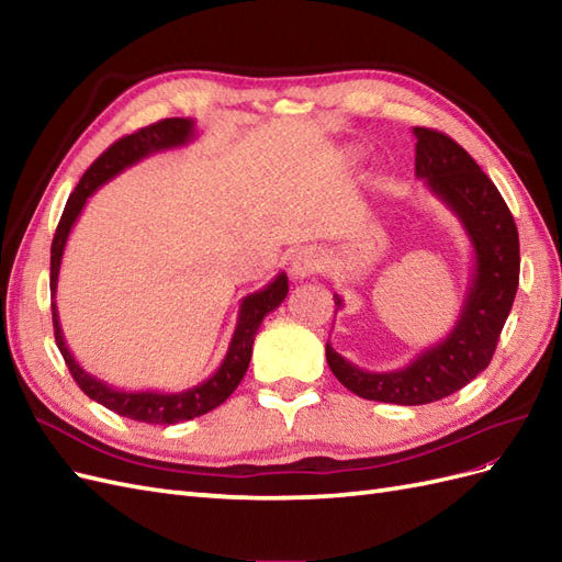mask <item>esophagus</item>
Returning <instances> with one entry per match:
<instances>
[{"label":"esophagus","instance_id":"obj_1","mask_svg":"<svg viewBox=\"0 0 562 562\" xmlns=\"http://www.w3.org/2000/svg\"><path fill=\"white\" fill-rule=\"evenodd\" d=\"M321 262H323V258H321V252H318L314 246L302 248V250H297V252L293 255L291 274H293L295 279H310L312 274H316Z\"/></svg>","mask_w":562,"mask_h":562}]
</instances>
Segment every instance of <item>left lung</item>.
<instances>
[{
	"mask_svg": "<svg viewBox=\"0 0 562 562\" xmlns=\"http://www.w3.org/2000/svg\"><path fill=\"white\" fill-rule=\"evenodd\" d=\"M415 176L462 223L473 250L467 297L452 330L440 342L389 372H370L347 361L330 342L326 359L333 375L368 401L424 405L446 398L483 372L514 307L520 274V246L514 215L464 147L446 133L415 126ZM337 310L342 297L333 295ZM335 310V314H337Z\"/></svg>",
	"mask_w": 562,
	"mask_h": 562,
	"instance_id": "obj_1",
	"label": "left lung"
}]
</instances>
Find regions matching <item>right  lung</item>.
I'll return each mask as SVG.
<instances>
[{
	"label": "right lung",
	"mask_w": 562,
	"mask_h": 562,
	"mask_svg": "<svg viewBox=\"0 0 562 562\" xmlns=\"http://www.w3.org/2000/svg\"><path fill=\"white\" fill-rule=\"evenodd\" d=\"M194 138H196L194 119L176 116V119H164V122L145 126L140 131L126 135V138L116 140L91 164L89 171L81 176L79 184L75 187V192L65 203V211H63V217L58 223L54 244H50V300H54L50 302V314H54L56 345L63 353L67 368H70L75 382L89 398H93L100 405H105L108 411H112L116 415L135 419V422H145V424H178L184 419H194L199 415H206L220 403H225L232 396V391L239 386V382L246 375L255 335H258L262 318L269 312H274L288 295L285 271L277 274L274 281H269L262 291H255V293L246 295L241 300L239 318H236V328L232 333L223 363L217 366V370L209 380H203L190 389L173 391V394H166V391H151V389H147V391L116 389L83 370L75 361L72 351L67 349L65 335L60 328V318H58V307H56L58 274H60L65 244H67V239H70V232L77 223V217L81 215L83 206H87L89 196L98 190V187H103L105 182H110L114 176L126 171V168H131L133 164L157 155V151L184 147Z\"/></svg>",
	"instance_id": "add662e5"
}]
</instances>
